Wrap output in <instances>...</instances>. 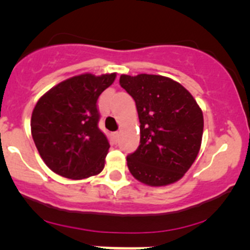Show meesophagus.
Here are the masks:
<instances>
[{"instance_id":"esophagus-1","label":"esophagus","mask_w":250,"mask_h":250,"mask_svg":"<svg viewBox=\"0 0 250 250\" xmlns=\"http://www.w3.org/2000/svg\"><path fill=\"white\" fill-rule=\"evenodd\" d=\"M112 137H113V139H115V141H117L118 137H120V133H118V132H113L112 133Z\"/></svg>"}]
</instances>
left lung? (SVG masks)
Returning <instances> with one entry per match:
<instances>
[{
  "mask_svg": "<svg viewBox=\"0 0 250 250\" xmlns=\"http://www.w3.org/2000/svg\"><path fill=\"white\" fill-rule=\"evenodd\" d=\"M120 84L134 99L140 145L127 156L135 179L166 186L184 176L195 162L203 134V113L180 83L160 75H122Z\"/></svg>",
  "mask_w": 250,
  "mask_h": 250,
  "instance_id": "left-lung-1",
  "label": "left lung"
}]
</instances>
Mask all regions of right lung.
I'll return each mask as SVG.
<instances>
[{
    "label": "right lung",
    "instance_id": "1",
    "mask_svg": "<svg viewBox=\"0 0 250 250\" xmlns=\"http://www.w3.org/2000/svg\"><path fill=\"white\" fill-rule=\"evenodd\" d=\"M116 74H83L62 81L37 102L31 134L40 156L54 173L85 179L104 169L110 144L99 129L97 102Z\"/></svg>",
    "mask_w": 250,
    "mask_h": 250
}]
</instances>
